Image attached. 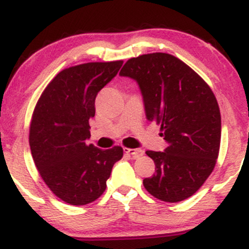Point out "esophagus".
Wrapping results in <instances>:
<instances>
[{
  "label": "esophagus",
  "instance_id": "obj_1",
  "mask_svg": "<svg viewBox=\"0 0 249 249\" xmlns=\"http://www.w3.org/2000/svg\"><path fill=\"white\" fill-rule=\"evenodd\" d=\"M124 152L131 156L132 158H138L139 156H142L144 153V151L139 150V148H128V147H124Z\"/></svg>",
  "mask_w": 249,
  "mask_h": 249
}]
</instances>
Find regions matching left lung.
I'll list each match as a JSON object with an SVG mask.
<instances>
[{"mask_svg":"<svg viewBox=\"0 0 249 249\" xmlns=\"http://www.w3.org/2000/svg\"><path fill=\"white\" fill-rule=\"evenodd\" d=\"M121 76L138 82L148 122L160 125L164 152L146 151L156 172L142 180L151 196L178 202L193 196L216 164L221 116L212 89L186 63L165 53L130 58Z\"/></svg>","mask_w":249,"mask_h":249,"instance_id":"obj_1","label":"left lung"}]
</instances>
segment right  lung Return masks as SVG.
<instances>
[{"label":"right lung","mask_w":249,"mask_h":249,"mask_svg":"<svg viewBox=\"0 0 249 249\" xmlns=\"http://www.w3.org/2000/svg\"><path fill=\"white\" fill-rule=\"evenodd\" d=\"M123 61L90 62L62 70L51 79L34 108L29 145L33 159L57 198L76 206L104 193L123 148L87 144L99 91L117 75Z\"/></svg>","instance_id":"right-lung-1"}]
</instances>
